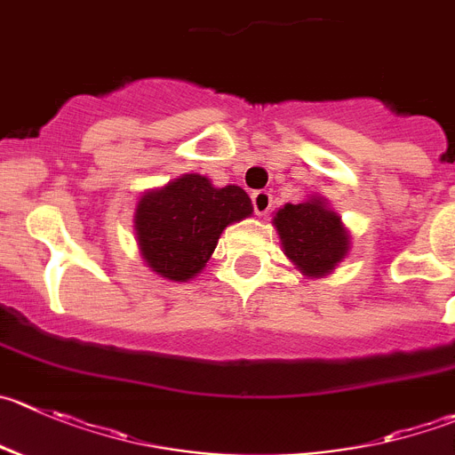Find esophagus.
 <instances>
[{"label": "esophagus", "mask_w": 455, "mask_h": 455, "mask_svg": "<svg viewBox=\"0 0 455 455\" xmlns=\"http://www.w3.org/2000/svg\"><path fill=\"white\" fill-rule=\"evenodd\" d=\"M252 207H254V214L266 216L267 212H270V207H272V194L263 192V189L254 192L252 194Z\"/></svg>", "instance_id": "34e87169"}]
</instances>
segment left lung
Instances as JSON below:
<instances>
[{
  "label": "left lung",
  "instance_id": "left-lung-1",
  "mask_svg": "<svg viewBox=\"0 0 455 455\" xmlns=\"http://www.w3.org/2000/svg\"><path fill=\"white\" fill-rule=\"evenodd\" d=\"M272 225L285 257L310 279L332 275L350 252L348 228L328 198L319 194H313L299 205L285 203L275 212Z\"/></svg>",
  "mask_w": 455,
  "mask_h": 455
}]
</instances>
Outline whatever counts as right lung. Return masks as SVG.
I'll return each mask as SVG.
<instances>
[{
    "instance_id": "right-lung-1",
    "label": "right lung",
    "mask_w": 455,
    "mask_h": 455,
    "mask_svg": "<svg viewBox=\"0 0 455 455\" xmlns=\"http://www.w3.org/2000/svg\"><path fill=\"white\" fill-rule=\"evenodd\" d=\"M239 185L214 188L207 176L183 174L140 194L133 232L142 261L167 281H189L205 270L228 225L252 216Z\"/></svg>"
}]
</instances>
